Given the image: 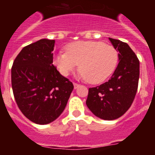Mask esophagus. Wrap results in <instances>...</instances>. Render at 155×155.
Returning <instances> with one entry per match:
<instances>
[{
    "label": "esophagus",
    "instance_id": "esophagus-1",
    "mask_svg": "<svg viewBox=\"0 0 155 155\" xmlns=\"http://www.w3.org/2000/svg\"><path fill=\"white\" fill-rule=\"evenodd\" d=\"M79 86H80V84H77V83H74V89H77V88H78Z\"/></svg>",
    "mask_w": 155,
    "mask_h": 155
}]
</instances>
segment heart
Returning <instances> with one entry per match:
<instances>
[{
    "label": "heart",
    "instance_id": "1",
    "mask_svg": "<svg viewBox=\"0 0 155 155\" xmlns=\"http://www.w3.org/2000/svg\"><path fill=\"white\" fill-rule=\"evenodd\" d=\"M66 53L53 57V64L64 76L78 66L81 75L91 84L104 81L114 71L118 53L112 46L98 41H77L67 45Z\"/></svg>",
    "mask_w": 155,
    "mask_h": 155
}]
</instances>
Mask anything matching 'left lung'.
<instances>
[{"instance_id":"obj_1","label":"left lung","mask_w":155,"mask_h":155,"mask_svg":"<svg viewBox=\"0 0 155 155\" xmlns=\"http://www.w3.org/2000/svg\"><path fill=\"white\" fill-rule=\"evenodd\" d=\"M118 52L119 64L108 81L90 87L86 105L95 116L105 120L120 118L132 105L140 76V62L126 42L109 38Z\"/></svg>"}]
</instances>
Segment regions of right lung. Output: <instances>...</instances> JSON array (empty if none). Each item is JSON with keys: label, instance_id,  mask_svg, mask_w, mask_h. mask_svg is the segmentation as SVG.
<instances>
[{"label": "right lung", "instance_id": "obj_1", "mask_svg": "<svg viewBox=\"0 0 155 155\" xmlns=\"http://www.w3.org/2000/svg\"><path fill=\"white\" fill-rule=\"evenodd\" d=\"M55 40L42 39L25 46L12 68L14 96L24 116L44 125L61 116L74 89L53 64Z\"/></svg>", "mask_w": 155, "mask_h": 155}]
</instances>
